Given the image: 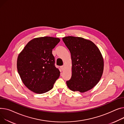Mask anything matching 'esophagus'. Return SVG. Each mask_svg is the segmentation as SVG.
I'll list each match as a JSON object with an SVG mask.
<instances>
[{"label":"esophagus","mask_w":124,"mask_h":124,"mask_svg":"<svg viewBox=\"0 0 124 124\" xmlns=\"http://www.w3.org/2000/svg\"><path fill=\"white\" fill-rule=\"evenodd\" d=\"M61 70H62V71H63L64 69H65V66L64 65H63V66H61Z\"/></svg>","instance_id":"esophagus-1"}]
</instances>
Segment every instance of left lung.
Instances as JSON below:
<instances>
[{
  "mask_svg": "<svg viewBox=\"0 0 124 124\" xmlns=\"http://www.w3.org/2000/svg\"><path fill=\"white\" fill-rule=\"evenodd\" d=\"M71 55L72 76L66 81L73 91L81 93L92 89L102 76L104 60L97 46L83 38L67 36L62 38Z\"/></svg>",
  "mask_w": 124,
  "mask_h": 124,
  "instance_id": "1",
  "label": "left lung"
}]
</instances>
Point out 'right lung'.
Masks as SVG:
<instances>
[{
	"instance_id": "obj_1",
	"label": "right lung",
	"mask_w": 124,
	"mask_h": 124,
	"mask_svg": "<svg viewBox=\"0 0 124 124\" xmlns=\"http://www.w3.org/2000/svg\"><path fill=\"white\" fill-rule=\"evenodd\" d=\"M60 39L42 37L33 39L17 58V68L21 79L28 89L37 94L51 90L60 72L55 66L52 49Z\"/></svg>"
}]
</instances>
